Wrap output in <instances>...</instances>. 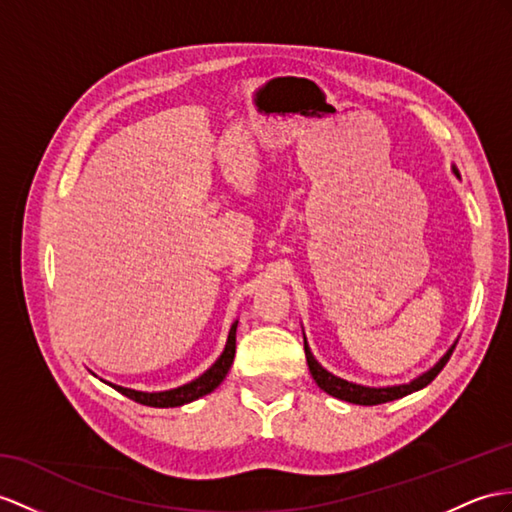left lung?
<instances>
[{
  "mask_svg": "<svg viewBox=\"0 0 512 512\" xmlns=\"http://www.w3.org/2000/svg\"><path fill=\"white\" fill-rule=\"evenodd\" d=\"M452 171L458 176L456 167H452ZM454 347H456V343L443 354L439 363H436L432 369H428L426 373H421V376L415 378L413 382L395 384V386H363V384H356V382H347L339 376H334V373H330L328 369H323L315 360L313 352H310V347L306 343V336H304L306 363H308V369H310V373H313V380L317 382L319 389L326 391L332 397H336V400L358 404V406H376V404H384V402H393V400H400V397H404V395H410V393L423 389V386H428L436 376H439L441 369L447 365V360H450Z\"/></svg>",
  "mask_w": 512,
  "mask_h": 512,
  "instance_id": "obj_1",
  "label": "left lung"
}]
</instances>
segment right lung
Listing matches in <instances>:
<instances>
[{
    "mask_svg": "<svg viewBox=\"0 0 512 512\" xmlns=\"http://www.w3.org/2000/svg\"><path fill=\"white\" fill-rule=\"evenodd\" d=\"M236 326H239V321L232 323L230 334H228V341H226V350L221 352V356L215 360V365L206 369L202 376L195 378L189 384H182L178 389H169V391H158V393H145V391H134V389H126V386H117V384H110L112 389L119 391L121 395L130 397V400L145 404V406H154V408H173V406H182V404H189L199 400V397H204L208 393H213L217 386L223 382V378L228 376V371L232 367V360L236 354Z\"/></svg>",
    "mask_w": 512,
    "mask_h": 512,
    "instance_id": "1",
    "label": "right lung"
}]
</instances>
